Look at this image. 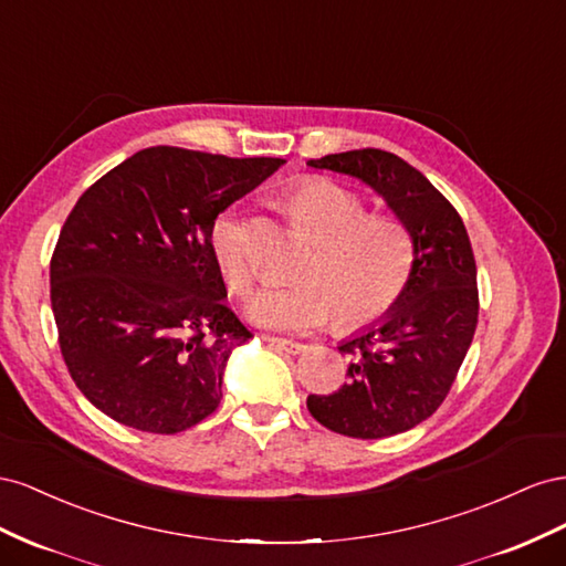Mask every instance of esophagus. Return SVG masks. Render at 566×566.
I'll return each instance as SVG.
<instances>
[{
    "label": "esophagus",
    "mask_w": 566,
    "mask_h": 566,
    "mask_svg": "<svg viewBox=\"0 0 566 566\" xmlns=\"http://www.w3.org/2000/svg\"><path fill=\"white\" fill-rule=\"evenodd\" d=\"M265 342H268L272 348H277V350H286V353H292V355H298V353H303V350H305V344H301V342H292V338L265 336Z\"/></svg>",
    "instance_id": "1"
}]
</instances>
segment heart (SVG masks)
I'll use <instances>...</instances> for the list:
<instances>
[{"instance_id": "1", "label": "heart", "mask_w": 566, "mask_h": 566, "mask_svg": "<svg viewBox=\"0 0 566 566\" xmlns=\"http://www.w3.org/2000/svg\"><path fill=\"white\" fill-rule=\"evenodd\" d=\"M289 211L317 241L301 265V280L268 289L251 305L268 327L308 332L336 313L342 329H360L389 315L415 270L408 224L389 213H367L353 189L327 177H308L286 197ZM211 247L230 294L253 292L258 265L249 220L228 211L211 228Z\"/></svg>"}]
</instances>
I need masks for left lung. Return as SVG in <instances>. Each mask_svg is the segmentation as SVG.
<instances>
[{
	"label": "left lung",
	"instance_id": "left-lung-1",
	"mask_svg": "<svg viewBox=\"0 0 566 566\" xmlns=\"http://www.w3.org/2000/svg\"><path fill=\"white\" fill-rule=\"evenodd\" d=\"M308 166L360 177L408 224L415 270L406 294L379 327L338 346L348 381L308 396L322 427L350 439H386L439 410L472 346L479 317L476 261L455 206L400 156L355 149Z\"/></svg>",
	"mask_w": 566,
	"mask_h": 566
}]
</instances>
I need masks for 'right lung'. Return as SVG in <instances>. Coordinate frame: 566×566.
Segmentation results:
<instances>
[{
	"label": "right lung",
	"instance_id": "obj_1",
	"mask_svg": "<svg viewBox=\"0 0 566 566\" xmlns=\"http://www.w3.org/2000/svg\"><path fill=\"white\" fill-rule=\"evenodd\" d=\"M282 164L149 147L77 199L50 298L63 363L94 408L149 433L218 408L228 355L253 334L224 305L211 228Z\"/></svg>",
	"mask_w": 566,
	"mask_h": 566
}]
</instances>
